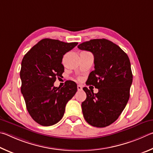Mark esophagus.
<instances>
[{"instance_id": "1", "label": "esophagus", "mask_w": 153, "mask_h": 153, "mask_svg": "<svg viewBox=\"0 0 153 153\" xmlns=\"http://www.w3.org/2000/svg\"><path fill=\"white\" fill-rule=\"evenodd\" d=\"M77 89H78V91H82V87L81 85H77Z\"/></svg>"}]
</instances>
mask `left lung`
Masks as SVG:
<instances>
[{
    "label": "left lung",
    "mask_w": 153,
    "mask_h": 153,
    "mask_svg": "<svg viewBox=\"0 0 153 153\" xmlns=\"http://www.w3.org/2000/svg\"><path fill=\"white\" fill-rule=\"evenodd\" d=\"M92 52L95 70L87 85L98 89L97 93L84 87L87 98L82 111L88 124L97 128L111 124L118 118L130 97L132 73L130 59L118 45L106 39H95L78 45Z\"/></svg>",
    "instance_id": "obj_1"
}]
</instances>
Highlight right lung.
I'll list each match as a JSON object with an SVG mask.
<instances>
[{
    "label": "right lung",
    "mask_w": 153,
    "mask_h": 153,
    "mask_svg": "<svg viewBox=\"0 0 153 153\" xmlns=\"http://www.w3.org/2000/svg\"><path fill=\"white\" fill-rule=\"evenodd\" d=\"M78 44L43 39L24 56L21 62V91L29 115L39 124L50 126L62 118L65 107L77 91L74 82L53 86L64 71L63 56Z\"/></svg>",
    "instance_id": "add662e5"
}]
</instances>
